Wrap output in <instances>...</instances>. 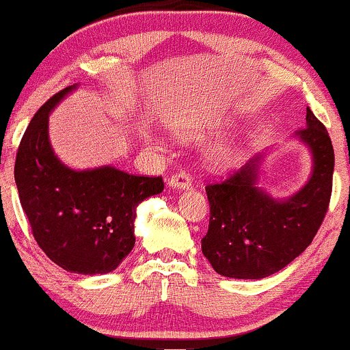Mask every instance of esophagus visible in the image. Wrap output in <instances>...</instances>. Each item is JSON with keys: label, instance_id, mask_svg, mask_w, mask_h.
Returning <instances> with one entry per match:
<instances>
[{"label": "esophagus", "instance_id": "obj_1", "mask_svg": "<svg viewBox=\"0 0 350 350\" xmlns=\"http://www.w3.org/2000/svg\"><path fill=\"white\" fill-rule=\"evenodd\" d=\"M167 184H170V187L172 189H189L192 186V180L187 172H176V174H172L170 180H167Z\"/></svg>", "mask_w": 350, "mask_h": 350}]
</instances>
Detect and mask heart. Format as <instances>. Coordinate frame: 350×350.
Here are the masks:
<instances>
[{
  "label": "heart",
  "instance_id": "obj_1",
  "mask_svg": "<svg viewBox=\"0 0 350 350\" xmlns=\"http://www.w3.org/2000/svg\"><path fill=\"white\" fill-rule=\"evenodd\" d=\"M174 133L178 138L186 139H199L207 133L206 126L204 124H194V123H178L174 124ZM239 146L234 142H222L215 143L214 146L208 148L207 151V159L212 166L215 167H227L239 158Z\"/></svg>",
  "mask_w": 350,
  "mask_h": 350
}]
</instances>
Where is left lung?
<instances>
[{"mask_svg":"<svg viewBox=\"0 0 350 350\" xmlns=\"http://www.w3.org/2000/svg\"><path fill=\"white\" fill-rule=\"evenodd\" d=\"M311 152L308 183L284 199L258 186L265 152L253 156L224 183L206 187L211 204L202 253L219 275L260 280L283 270L299 256L319 230L329 207L334 150L324 124L306 110V128L296 131Z\"/></svg>","mask_w":350,"mask_h":350,"instance_id":"1","label":"left lung"}]
</instances>
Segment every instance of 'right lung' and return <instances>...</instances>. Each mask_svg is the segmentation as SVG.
<instances>
[{
	"instance_id": "right-lung-1",
	"label": "right lung",
	"mask_w": 350,
	"mask_h": 350,
	"mask_svg": "<svg viewBox=\"0 0 350 350\" xmlns=\"http://www.w3.org/2000/svg\"><path fill=\"white\" fill-rule=\"evenodd\" d=\"M64 88L33 116L14 164V180L33 235L47 256L79 275L113 271L135 247L136 207L163 192L161 178L100 166L72 170L49 139V115L75 90Z\"/></svg>"
}]
</instances>
